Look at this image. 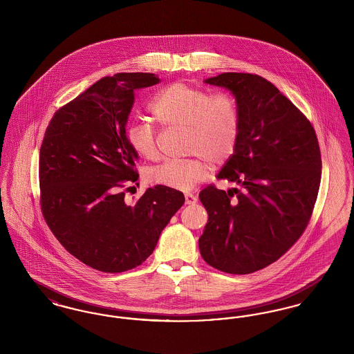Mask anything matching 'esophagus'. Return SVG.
I'll return each instance as SVG.
<instances>
[{"instance_id": "esophagus-1", "label": "esophagus", "mask_w": 354, "mask_h": 354, "mask_svg": "<svg viewBox=\"0 0 354 354\" xmlns=\"http://www.w3.org/2000/svg\"><path fill=\"white\" fill-rule=\"evenodd\" d=\"M185 204H188V205L195 204V203L198 202V198H196L195 195H192V194H185Z\"/></svg>"}]
</instances>
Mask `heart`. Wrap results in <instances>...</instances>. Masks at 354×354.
<instances>
[{
	"mask_svg": "<svg viewBox=\"0 0 354 354\" xmlns=\"http://www.w3.org/2000/svg\"><path fill=\"white\" fill-rule=\"evenodd\" d=\"M151 111L165 126L187 129L188 152L198 155L185 160H166L152 167L149 172L152 183L191 191L207 179L212 163L220 166L234 155L240 133V113L231 94L211 95L202 87L175 82L155 97ZM127 139L140 156L158 158V134L150 123L133 122L127 129Z\"/></svg>",
	"mask_w": 354,
	"mask_h": 354,
	"instance_id": "1",
	"label": "heart"
}]
</instances>
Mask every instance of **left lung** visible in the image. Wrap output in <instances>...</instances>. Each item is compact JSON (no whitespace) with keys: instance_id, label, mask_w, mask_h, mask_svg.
I'll return each instance as SVG.
<instances>
[{"instance_id":"obj_1","label":"left lung","mask_w":354,"mask_h":354,"mask_svg":"<svg viewBox=\"0 0 354 354\" xmlns=\"http://www.w3.org/2000/svg\"><path fill=\"white\" fill-rule=\"evenodd\" d=\"M230 90L240 113L234 155L199 194L208 223L199 239L204 261L234 274L263 270L303 235L321 180L319 140L310 122L260 75L223 73L204 81Z\"/></svg>"}]
</instances>
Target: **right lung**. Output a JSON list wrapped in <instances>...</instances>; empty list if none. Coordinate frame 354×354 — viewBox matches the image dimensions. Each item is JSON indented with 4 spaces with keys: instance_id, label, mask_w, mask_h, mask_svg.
<instances>
[{
    "instance_id": "right-lung-1",
    "label": "right lung",
    "mask_w": 354,
    "mask_h": 354,
    "mask_svg": "<svg viewBox=\"0 0 354 354\" xmlns=\"http://www.w3.org/2000/svg\"><path fill=\"white\" fill-rule=\"evenodd\" d=\"M159 84L151 73H119L90 86L61 107L39 150L41 209L68 253L94 270L118 273L140 266L185 195L165 185L126 202L138 152L126 124L134 91Z\"/></svg>"
}]
</instances>
